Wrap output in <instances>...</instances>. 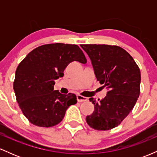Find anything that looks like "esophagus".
I'll list each match as a JSON object with an SVG mask.
<instances>
[{
	"label": "esophagus",
	"instance_id": "esophagus-1",
	"mask_svg": "<svg viewBox=\"0 0 157 157\" xmlns=\"http://www.w3.org/2000/svg\"><path fill=\"white\" fill-rule=\"evenodd\" d=\"M77 100L78 102H86L88 100L87 97L81 96V95H77Z\"/></svg>",
	"mask_w": 157,
	"mask_h": 157
}]
</instances>
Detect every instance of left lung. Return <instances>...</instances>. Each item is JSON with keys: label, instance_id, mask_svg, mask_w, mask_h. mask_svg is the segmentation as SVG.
Returning a JSON list of instances; mask_svg holds the SVG:
<instances>
[{"label": "left lung", "instance_id": "left-lung-1", "mask_svg": "<svg viewBox=\"0 0 157 157\" xmlns=\"http://www.w3.org/2000/svg\"><path fill=\"white\" fill-rule=\"evenodd\" d=\"M80 46L91 59L97 81L109 90L101 100L89 98L94 105V111L86 120L95 130H110L121 123L137 101L141 81L140 68L133 57L120 46Z\"/></svg>", "mask_w": 157, "mask_h": 157}]
</instances>
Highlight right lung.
<instances>
[{"mask_svg":"<svg viewBox=\"0 0 157 157\" xmlns=\"http://www.w3.org/2000/svg\"><path fill=\"white\" fill-rule=\"evenodd\" d=\"M73 61L87 62L77 45L58 43L35 48L18 65L14 91L20 109L33 125H57L68 108L77 103L75 94L66 95L54 90L55 80L63 77L65 68Z\"/></svg>","mask_w":157,"mask_h":157,"instance_id":"obj_1","label":"right lung"}]
</instances>
